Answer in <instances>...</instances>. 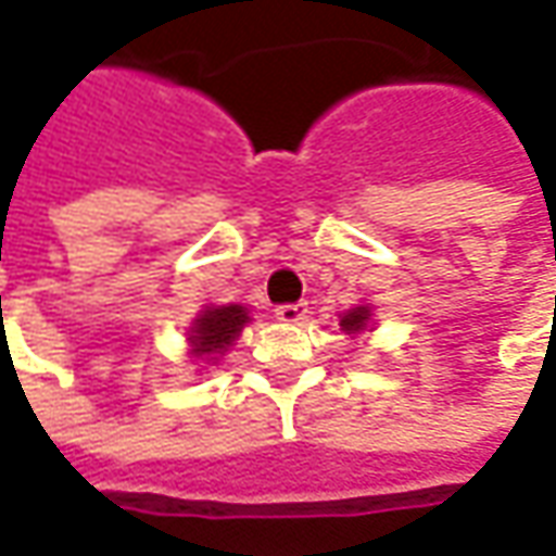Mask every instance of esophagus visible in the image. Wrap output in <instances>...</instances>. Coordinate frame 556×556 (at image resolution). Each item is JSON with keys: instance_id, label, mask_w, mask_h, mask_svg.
I'll return each instance as SVG.
<instances>
[{"instance_id": "obj_1", "label": "esophagus", "mask_w": 556, "mask_h": 556, "mask_svg": "<svg viewBox=\"0 0 556 556\" xmlns=\"http://www.w3.org/2000/svg\"><path fill=\"white\" fill-rule=\"evenodd\" d=\"M305 315H308V305L305 303H293V305H278L275 308V318L285 324H303Z\"/></svg>"}]
</instances>
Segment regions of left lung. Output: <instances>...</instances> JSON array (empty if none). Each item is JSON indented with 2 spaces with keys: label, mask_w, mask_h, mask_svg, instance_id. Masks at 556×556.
Segmentation results:
<instances>
[{
  "label": "left lung",
  "mask_w": 556,
  "mask_h": 556,
  "mask_svg": "<svg viewBox=\"0 0 556 556\" xmlns=\"http://www.w3.org/2000/svg\"><path fill=\"white\" fill-rule=\"evenodd\" d=\"M339 330L352 339L361 337V333H370L374 330V305L361 303L349 312H339Z\"/></svg>",
  "instance_id": "1"
}]
</instances>
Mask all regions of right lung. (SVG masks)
Listing matches in <instances>:
<instances>
[{
	"mask_svg": "<svg viewBox=\"0 0 556 556\" xmlns=\"http://www.w3.org/2000/svg\"><path fill=\"white\" fill-rule=\"evenodd\" d=\"M251 321L253 318L248 305H204L199 315L192 318V327L186 330V342H189L186 355L214 367L229 355L235 339L241 337V330Z\"/></svg>",
	"mask_w": 556,
	"mask_h": 556,
	"instance_id": "right-lung-1",
	"label": "right lung"
}]
</instances>
